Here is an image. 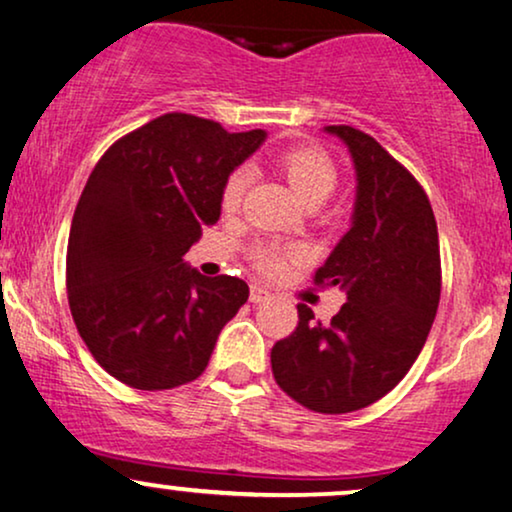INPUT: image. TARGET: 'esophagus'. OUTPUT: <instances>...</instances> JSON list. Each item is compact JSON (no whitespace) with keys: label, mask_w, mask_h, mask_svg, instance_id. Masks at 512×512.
Segmentation results:
<instances>
[{"label":"esophagus","mask_w":512,"mask_h":512,"mask_svg":"<svg viewBox=\"0 0 512 512\" xmlns=\"http://www.w3.org/2000/svg\"><path fill=\"white\" fill-rule=\"evenodd\" d=\"M249 299L254 304H261V302H268L270 299V292L266 290V287L261 285H251V292H249Z\"/></svg>","instance_id":"1"}]
</instances>
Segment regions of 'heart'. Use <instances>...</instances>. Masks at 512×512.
Wrapping results in <instances>:
<instances>
[{"label": "heart", "mask_w": 512, "mask_h": 512, "mask_svg": "<svg viewBox=\"0 0 512 512\" xmlns=\"http://www.w3.org/2000/svg\"><path fill=\"white\" fill-rule=\"evenodd\" d=\"M280 170L290 179L292 189L302 198L306 206H318L333 194L338 186V165L323 148L318 146H294L280 153ZM251 170L249 167H234L227 174L220 191V206L225 213H237L242 208L244 194L249 189ZM302 246H287L280 242H258L251 246L249 258L254 268L263 275H280L294 258H302Z\"/></svg>", "instance_id": "1"}]
</instances>
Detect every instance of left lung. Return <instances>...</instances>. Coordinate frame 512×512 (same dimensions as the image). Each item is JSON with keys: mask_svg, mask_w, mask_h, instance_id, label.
Segmentation results:
<instances>
[{"mask_svg": "<svg viewBox=\"0 0 512 512\" xmlns=\"http://www.w3.org/2000/svg\"><path fill=\"white\" fill-rule=\"evenodd\" d=\"M326 131L350 148L357 201L314 282L338 285L347 302L330 323L299 304L297 328L275 342L270 364L306 410L345 414L390 393L422 352L441 299V251L429 196L410 170L354 126Z\"/></svg>", "mask_w": 512, "mask_h": 512, "instance_id": "left-lung-1", "label": "left lung"}]
</instances>
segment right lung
<instances>
[{
    "instance_id": "add662e5",
    "label": "right lung",
    "mask_w": 512,
    "mask_h": 512,
    "mask_svg": "<svg viewBox=\"0 0 512 512\" xmlns=\"http://www.w3.org/2000/svg\"><path fill=\"white\" fill-rule=\"evenodd\" d=\"M266 141L170 112L114 141L90 172L66 249L69 309L107 374L138 390L206 371L220 330L249 299L232 275L206 278L184 254L220 218L227 174Z\"/></svg>"
}]
</instances>
